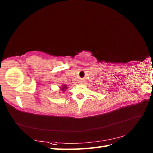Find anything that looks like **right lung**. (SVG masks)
Instances as JSON below:
<instances>
[{"label":"right lung","instance_id":"obj_1","mask_svg":"<svg viewBox=\"0 0 153 153\" xmlns=\"http://www.w3.org/2000/svg\"><path fill=\"white\" fill-rule=\"evenodd\" d=\"M61 88V91H65V90H66V89L67 88V86H66V85H63V86H62V87L61 88Z\"/></svg>","mask_w":153,"mask_h":153}]
</instances>
